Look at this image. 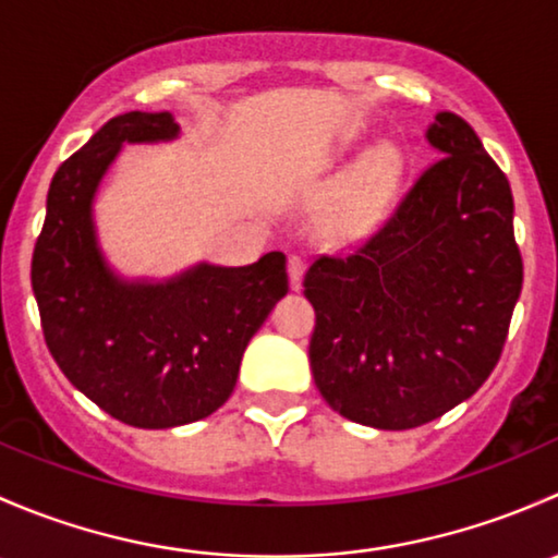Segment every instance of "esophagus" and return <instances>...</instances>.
I'll list each match as a JSON object with an SVG mask.
<instances>
[{
	"label": "esophagus",
	"mask_w": 558,
	"mask_h": 558,
	"mask_svg": "<svg viewBox=\"0 0 558 558\" xmlns=\"http://www.w3.org/2000/svg\"><path fill=\"white\" fill-rule=\"evenodd\" d=\"M305 258L302 256H289V280H291V289L300 291L302 289V278H305Z\"/></svg>",
	"instance_id": "1"
}]
</instances>
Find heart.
<instances>
[{"instance_id": "b5f03b06", "label": "heart", "mask_w": 558, "mask_h": 558, "mask_svg": "<svg viewBox=\"0 0 558 558\" xmlns=\"http://www.w3.org/2000/svg\"><path fill=\"white\" fill-rule=\"evenodd\" d=\"M402 174L404 159L397 148L384 145L373 150L326 205L320 216L324 238L337 245H351L369 238L391 210Z\"/></svg>"}]
</instances>
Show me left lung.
<instances>
[{
	"label": "left lung",
	"instance_id": "8db88e82",
	"mask_svg": "<svg viewBox=\"0 0 558 558\" xmlns=\"http://www.w3.org/2000/svg\"><path fill=\"white\" fill-rule=\"evenodd\" d=\"M426 140L440 159L384 227L305 275L315 386L375 429L429 424L486 384L523 283L505 172L456 112H440Z\"/></svg>",
	"mask_w": 558,
	"mask_h": 558
}]
</instances>
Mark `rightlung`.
<instances>
[{
    "label": "right lung",
    "mask_w": 558,
    "mask_h": 558,
    "mask_svg": "<svg viewBox=\"0 0 558 558\" xmlns=\"http://www.w3.org/2000/svg\"><path fill=\"white\" fill-rule=\"evenodd\" d=\"M172 112L110 118L50 180L32 256V289L50 356L77 391L137 429H170L216 413L243 353L289 291L286 256L247 267L196 264L165 283L123 280L94 229V194L123 143L178 137Z\"/></svg>",
    "instance_id": "1"
}]
</instances>
